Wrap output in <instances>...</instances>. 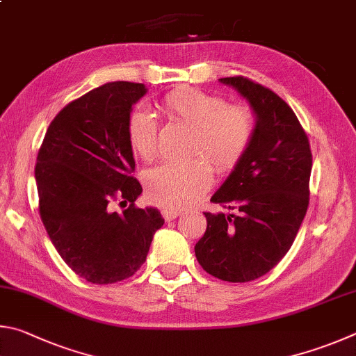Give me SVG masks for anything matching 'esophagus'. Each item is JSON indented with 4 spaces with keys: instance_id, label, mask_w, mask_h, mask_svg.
Segmentation results:
<instances>
[{
    "instance_id": "obj_1",
    "label": "esophagus",
    "mask_w": 356,
    "mask_h": 356,
    "mask_svg": "<svg viewBox=\"0 0 356 356\" xmlns=\"http://www.w3.org/2000/svg\"><path fill=\"white\" fill-rule=\"evenodd\" d=\"M178 216H179V211H177V209H168V208L162 209V217H164L167 222L175 220Z\"/></svg>"
}]
</instances>
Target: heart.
Masks as SVG:
<instances>
[{
    "label": "heart",
    "mask_w": 356,
    "mask_h": 356,
    "mask_svg": "<svg viewBox=\"0 0 356 356\" xmlns=\"http://www.w3.org/2000/svg\"><path fill=\"white\" fill-rule=\"evenodd\" d=\"M161 111L168 120L192 129L189 156L209 161L217 172H228L238 164L257 128L252 109L228 106L225 98L195 89L168 93ZM127 134L137 158L149 162L158 156V124L148 111L137 109L129 115ZM203 159L183 165L162 164L148 170L143 177L148 200L168 209L195 203L213 183V173Z\"/></svg>",
    "instance_id": "b5f03b06"
}]
</instances>
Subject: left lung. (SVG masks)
Wrapping results in <instances>:
<instances>
[{
  "instance_id": "left-lung-1",
  "label": "left lung",
  "mask_w": 356,
  "mask_h": 356,
  "mask_svg": "<svg viewBox=\"0 0 356 356\" xmlns=\"http://www.w3.org/2000/svg\"><path fill=\"white\" fill-rule=\"evenodd\" d=\"M257 118L253 140L211 197L234 214L204 213L208 227L195 257L209 275L245 283L272 270L294 242L309 203L313 167L308 137L288 104L253 81L220 78Z\"/></svg>"
}]
</instances>
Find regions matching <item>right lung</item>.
<instances>
[{"label": "right lung", "instance_id": "add662e5", "mask_svg": "<svg viewBox=\"0 0 356 356\" xmlns=\"http://www.w3.org/2000/svg\"><path fill=\"white\" fill-rule=\"evenodd\" d=\"M147 90L114 81L87 92L54 117L37 154L43 225L67 266L95 284L134 275L164 225L156 208L134 207L142 186L131 177L136 162L127 128ZM118 197L131 204L114 213L110 202Z\"/></svg>", "mask_w": 356, "mask_h": 356}]
</instances>
